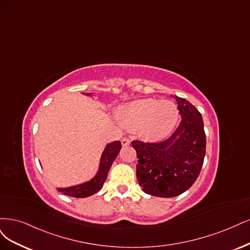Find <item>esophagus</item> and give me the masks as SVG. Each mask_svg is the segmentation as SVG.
I'll use <instances>...</instances> for the list:
<instances>
[{"mask_svg":"<svg viewBox=\"0 0 250 250\" xmlns=\"http://www.w3.org/2000/svg\"><path fill=\"white\" fill-rule=\"evenodd\" d=\"M130 143H131V140L128 139V138H126V137H125V138H123V139H122V144H123L124 146H130Z\"/></svg>","mask_w":250,"mask_h":250,"instance_id":"1","label":"esophagus"}]
</instances>
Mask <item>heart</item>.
I'll return each mask as SVG.
<instances>
[{
	"label": "heart",
	"instance_id": "heart-1",
	"mask_svg": "<svg viewBox=\"0 0 250 250\" xmlns=\"http://www.w3.org/2000/svg\"><path fill=\"white\" fill-rule=\"evenodd\" d=\"M118 118L128 130L139 131L143 139L161 141L174 130L179 110L172 101L143 99L120 107Z\"/></svg>",
	"mask_w": 250,
	"mask_h": 250
}]
</instances>
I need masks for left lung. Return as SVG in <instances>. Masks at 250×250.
<instances>
[{
	"mask_svg": "<svg viewBox=\"0 0 250 250\" xmlns=\"http://www.w3.org/2000/svg\"><path fill=\"white\" fill-rule=\"evenodd\" d=\"M172 98L182 117L176 131L161 142H132L139 159L137 180L144 192L158 197H174L187 191L198 178L206 155V134L199 111L187 100Z\"/></svg>",
	"mask_w": 250,
	"mask_h": 250,
	"instance_id": "obj_1",
	"label": "left lung"
}]
</instances>
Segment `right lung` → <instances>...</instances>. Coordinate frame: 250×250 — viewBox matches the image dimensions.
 Instances as JSON below:
<instances>
[{
  "label": "right lung",
  "mask_w": 250,
  "mask_h": 250,
  "mask_svg": "<svg viewBox=\"0 0 250 250\" xmlns=\"http://www.w3.org/2000/svg\"><path fill=\"white\" fill-rule=\"evenodd\" d=\"M83 94L90 95V93ZM120 149H122V143H120V141H113L107 144V146L104 147L102 154L99 171L93 179L86 183L76 185V186H71L68 188H58L57 190L59 192H62L63 194L77 198H84L93 195L94 193L100 191L103 187L104 181L107 179V175L112 166V163L114 162V160L116 159Z\"/></svg>",
  "instance_id": "add662e5"
}]
</instances>
